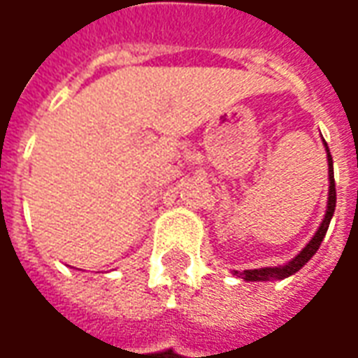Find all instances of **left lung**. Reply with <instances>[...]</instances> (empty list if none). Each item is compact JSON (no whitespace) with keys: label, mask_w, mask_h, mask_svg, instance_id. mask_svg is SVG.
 Listing matches in <instances>:
<instances>
[{"label":"left lung","mask_w":358,"mask_h":358,"mask_svg":"<svg viewBox=\"0 0 358 358\" xmlns=\"http://www.w3.org/2000/svg\"><path fill=\"white\" fill-rule=\"evenodd\" d=\"M325 154H327V179H329V193H327V206H325L324 220L320 224V228L315 230V234L312 236V240L308 241L306 245L302 248L300 253H296L294 257L290 259L285 265H278V267H261V268H248V271H234V277H240L248 282H265V280H282V278L292 277L294 273H298L300 268L306 265L310 259L314 257L315 251L320 250L322 241L325 238V231L329 228V222L334 218L335 212V181H334V159H331V154H329V148L325 144L324 140Z\"/></svg>","instance_id":"obj_1"}]
</instances>
